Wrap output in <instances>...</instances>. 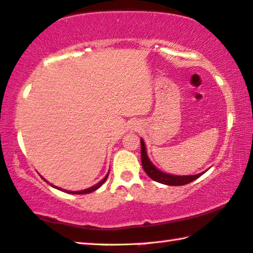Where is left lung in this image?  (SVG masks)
<instances>
[{"label": "left lung", "mask_w": 253, "mask_h": 253, "mask_svg": "<svg viewBox=\"0 0 253 253\" xmlns=\"http://www.w3.org/2000/svg\"><path fill=\"white\" fill-rule=\"evenodd\" d=\"M141 141V163H142V169H145V172L147 173L151 180L158 182V183L162 184H166V185H184L188 184L190 182H192L196 180V178L200 177L203 175V173L199 174H194V175H173V174H169L165 173L157 169L156 166L153 164V162L150 161L148 157V154H147V149H146V145L143 139H140Z\"/></svg>", "instance_id": "left-lung-1"}]
</instances>
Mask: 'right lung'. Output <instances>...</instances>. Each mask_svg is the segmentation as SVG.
<instances>
[{
  "mask_svg": "<svg viewBox=\"0 0 253 253\" xmlns=\"http://www.w3.org/2000/svg\"><path fill=\"white\" fill-rule=\"evenodd\" d=\"M108 174H110V172H108L106 175H105V177L103 178L102 181H99L98 183L97 184H95V185H92V186H90V188H88V189H84V190H80V191H69V190H64V189H61V188H57V186H55V185H53V184H50L49 182H47L45 180L44 177H42V178H44V181H46L47 182V183L50 185V186H53V188H55V189H57V190H61V191H63V192H67V193H72V194H86V193H90V192H92V191H96L97 189L98 188H100V186H102L103 184H104V182L106 181V178L108 177Z\"/></svg>",
  "mask_w": 253,
  "mask_h": 253,
  "instance_id": "add662e5",
  "label": "right lung"
}]
</instances>
